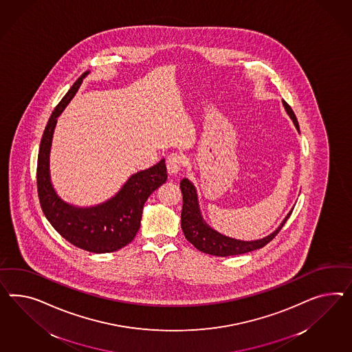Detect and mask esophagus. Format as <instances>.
Wrapping results in <instances>:
<instances>
[{
	"mask_svg": "<svg viewBox=\"0 0 352 352\" xmlns=\"http://www.w3.org/2000/svg\"><path fill=\"white\" fill-rule=\"evenodd\" d=\"M184 166V157L181 153H170L166 159V168L169 174H178Z\"/></svg>",
	"mask_w": 352,
	"mask_h": 352,
	"instance_id": "obj_1",
	"label": "esophagus"
}]
</instances>
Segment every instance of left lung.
Returning <instances> with one entry per match:
<instances>
[{"label": "left lung", "instance_id": "left-lung-1", "mask_svg": "<svg viewBox=\"0 0 352 352\" xmlns=\"http://www.w3.org/2000/svg\"><path fill=\"white\" fill-rule=\"evenodd\" d=\"M283 106H285L287 114L292 119L295 124L296 129L300 133V126L298 122L296 119L295 113L291 109V106L282 100ZM182 195H183V208H182V230L187 241L190 242L195 248L200 250L205 254L214 255V256H234V255H241L251 252L254 250L264 248L266 243H269L273 238L276 237L279 233V230L285 226L287 219L292 214V210L287 214V217L283 219L280 226L269 236L255 241H241L236 238L227 237L218 230L211 228L209 224L202 218L201 214L200 205H199V199H197V190L193 186V183L184 178L181 181Z\"/></svg>", "mask_w": 352, "mask_h": 352}]
</instances>
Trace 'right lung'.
Masks as SVG:
<instances>
[{
    "instance_id": "1",
    "label": "right lung",
    "mask_w": 352,
    "mask_h": 352,
    "mask_svg": "<svg viewBox=\"0 0 352 352\" xmlns=\"http://www.w3.org/2000/svg\"><path fill=\"white\" fill-rule=\"evenodd\" d=\"M89 72L76 79L48 119L41 140L37 162V190L41 208L50 224L76 248L95 254L114 252L133 241L141 227L143 205L153 190L166 182L162 159L146 170L129 177L111 199L89 208L70 205L57 196L50 177V151L57 118L76 96Z\"/></svg>"
}]
</instances>
